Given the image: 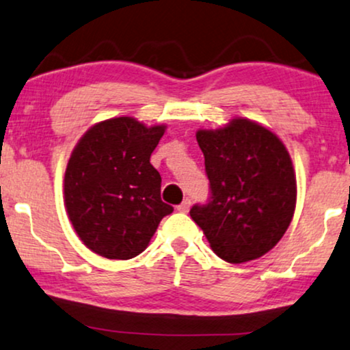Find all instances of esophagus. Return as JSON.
<instances>
[{
  "mask_svg": "<svg viewBox=\"0 0 350 350\" xmlns=\"http://www.w3.org/2000/svg\"><path fill=\"white\" fill-rule=\"evenodd\" d=\"M189 208H191V200H189V199H186L183 202V204L178 205V210H179V212H183V213L189 212Z\"/></svg>",
  "mask_w": 350,
  "mask_h": 350,
  "instance_id": "1",
  "label": "esophagus"
}]
</instances>
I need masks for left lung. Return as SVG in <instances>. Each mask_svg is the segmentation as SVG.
Here are the masks:
<instances>
[{
	"label": "left lung",
	"mask_w": 350,
	"mask_h": 350,
	"mask_svg": "<svg viewBox=\"0 0 350 350\" xmlns=\"http://www.w3.org/2000/svg\"><path fill=\"white\" fill-rule=\"evenodd\" d=\"M197 143L210 180L207 204L191 208L218 258L241 264L264 256L292 221L297 180L275 133L247 119L199 130Z\"/></svg>",
	"instance_id": "obj_1"
}]
</instances>
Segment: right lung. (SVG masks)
I'll use <instances>...</instances> for the list:
<instances>
[{"mask_svg":"<svg viewBox=\"0 0 350 350\" xmlns=\"http://www.w3.org/2000/svg\"><path fill=\"white\" fill-rule=\"evenodd\" d=\"M164 125L132 117L99 122L83 135L65 172V204L73 228L96 254L132 259L148 246L163 217L161 176L150 157Z\"/></svg>","mask_w":350,"mask_h":350,"instance_id":"1","label":"right lung"}]
</instances>
